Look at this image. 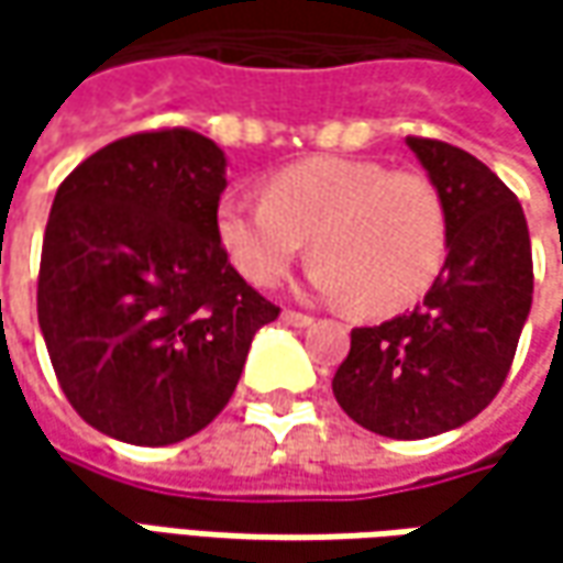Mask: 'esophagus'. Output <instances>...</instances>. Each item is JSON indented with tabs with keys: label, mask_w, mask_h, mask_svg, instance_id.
Here are the masks:
<instances>
[{
	"label": "esophagus",
	"mask_w": 563,
	"mask_h": 563,
	"mask_svg": "<svg viewBox=\"0 0 563 563\" xmlns=\"http://www.w3.org/2000/svg\"><path fill=\"white\" fill-rule=\"evenodd\" d=\"M282 322H288V325H297V329H307V325H313L316 319L307 313H297V310H282Z\"/></svg>",
	"instance_id": "obj_1"
}]
</instances>
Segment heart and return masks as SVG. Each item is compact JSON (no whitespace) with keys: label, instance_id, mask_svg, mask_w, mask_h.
Returning <instances> with one entry per match:
<instances>
[{"label":"heart","instance_id":"1","mask_svg":"<svg viewBox=\"0 0 563 563\" xmlns=\"http://www.w3.org/2000/svg\"><path fill=\"white\" fill-rule=\"evenodd\" d=\"M216 238L231 266L260 288L278 285L310 241L313 294L388 316L435 285L448 256V209L417 172L313 156L269 175L260 203L222 200Z\"/></svg>","mask_w":563,"mask_h":563}]
</instances>
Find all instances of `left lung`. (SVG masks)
I'll use <instances>...</instances> for the list:
<instances>
[{"label":"left lung","instance_id":"8db88e82","mask_svg":"<svg viewBox=\"0 0 563 563\" xmlns=\"http://www.w3.org/2000/svg\"><path fill=\"white\" fill-rule=\"evenodd\" d=\"M442 194L448 256L410 313L351 332L332 391L341 410L385 439H429L483 413L505 385L532 307L527 216L476 156L407 137Z\"/></svg>","mask_w":563,"mask_h":563}]
</instances>
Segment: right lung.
<instances>
[{
    "mask_svg": "<svg viewBox=\"0 0 563 563\" xmlns=\"http://www.w3.org/2000/svg\"><path fill=\"white\" fill-rule=\"evenodd\" d=\"M225 153L185 128L102 146L55 190L36 316L58 385L109 439L185 442L225 410L278 316L228 263Z\"/></svg>",
    "mask_w": 563,
    "mask_h": 563,
    "instance_id": "right-lung-1",
    "label": "right lung"
}]
</instances>
